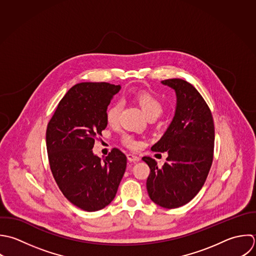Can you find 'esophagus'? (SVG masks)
I'll return each instance as SVG.
<instances>
[{"label": "esophagus", "mask_w": 256, "mask_h": 256, "mask_svg": "<svg viewBox=\"0 0 256 256\" xmlns=\"http://www.w3.org/2000/svg\"><path fill=\"white\" fill-rule=\"evenodd\" d=\"M126 158H128V162H138L140 160V156H138L136 154H128Z\"/></svg>", "instance_id": "34e87169"}]
</instances>
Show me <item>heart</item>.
Masks as SVG:
<instances>
[{
	"instance_id": "1",
	"label": "heart",
	"mask_w": 256,
	"mask_h": 256,
	"mask_svg": "<svg viewBox=\"0 0 256 256\" xmlns=\"http://www.w3.org/2000/svg\"><path fill=\"white\" fill-rule=\"evenodd\" d=\"M134 100L148 118H158L162 112V104L160 98L152 90L138 92L134 94ZM120 112L122 104L120 102H114L112 104H110L106 112V122L112 126L118 124L120 122ZM122 142L130 148H134L138 146V142L130 134L122 136Z\"/></svg>"
}]
</instances>
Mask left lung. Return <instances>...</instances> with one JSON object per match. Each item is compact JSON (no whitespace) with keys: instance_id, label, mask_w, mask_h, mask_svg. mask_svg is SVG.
Instances as JSON below:
<instances>
[{"instance_id":"obj_1","label":"left lung","mask_w":256,"mask_h":256,"mask_svg":"<svg viewBox=\"0 0 256 256\" xmlns=\"http://www.w3.org/2000/svg\"><path fill=\"white\" fill-rule=\"evenodd\" d=\"M176 90L174 118L152 152L168 156L162 168L150 156L142 160L150 168L146 190L150 200L164 208L190 202L202 190L214 160V124L210 106L198 90L180 78L162 82Z\"/></svg>"}]
</instances>
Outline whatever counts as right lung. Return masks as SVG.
Wrapping results in <instances>:
<instances>
[{"mask_svg": "<svg viewBox=\"0 0 256 256\" xmlns=\"http://www.w3.org/2000/svg\"><path fill=\"white\" fill-rule=\"evenodd\" d=\"M120 86L80 82L60 100L46 132L52 176L64 198L86 212H96L114 198L126 168V156L112 148L102 160L92 152L106 128V112Z\"/></svg>", "mask_w": 256, "mask_h": 256, "instance_id": "add662e5", "label": "right lung"}]
</instances>
